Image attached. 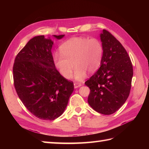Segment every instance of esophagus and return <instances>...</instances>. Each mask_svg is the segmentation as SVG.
<instances>
[{
  "mask_svg": "<svg viewBox=\"0 0 149 149\" xmlns=\"http://www.w3.org/2000/svg\"><path fill=\"white\" fill-rule=\"evenodd\" d=\"M74 85L75 88H77L79 87H80L82 84H81V83H75L74 84Z\"/></svg>",
  "mask_w": 149,
  "mask_h": 149,
  "instance_id": "esophagus-1",
  "label": "esophagus"
}]
</instances>
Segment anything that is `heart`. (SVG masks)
<instances>
[{
  "instance_id": "b5f03b06",
  "label": "heart",
  "mask_w": 149,
  "mask_h": 149,
  "mask_svg": "<svg viewBox=\"0 0 149 149\" xmlns=\"http://www.w3.org/2000/svg\"><path fill=\"white\" fill-rule=\"evenodd\" d=\"M61 52L53 54V62L60 74L66 79L71 78L74 64V77L78 81L86 77L87 72L93 74L100 67L103 56V47L99 40L74 37L60 47Z\"/></svg>"
}]
</instances>
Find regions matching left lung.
Returning <instances> with one entry per match:
<instances>
[{
    "label": "left lung",
    "instance_id": "1",
    "mask_svg": "<svg viewBox=\"0 0 149 149\" xmlns=\"http://www.w3.org/2000/svg\"><path fill=\"white\" fill-rule=\"evenodd\" d=\"M100 36L103 47L100 67L85 84L90 89V106L98 113L111 115L127 99L133 68L126 50L113 34L104 29Z\"/></svg>",
    "mask_w": 149,
    "mask_h": 149
}]
</instances>
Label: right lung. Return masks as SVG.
Masks as SVG:
<instances>
[{
    "label": "right lung",
    "mask_w": 149,
    "mask_h": 149,
    "mask_svg": "<svg viewBox=\"0 0 149 149\" xmlns=\"http://www.w3.org/2000/svg\"><path fill=\"white\" fill-rule=\"evenodd\" d=\"M63 35H54L61 39ZM53 42L43 35L31 39L16 56L14 86L26 108L37 118L53 120L61 116L74 91V83L63 77L53 62Z\"/></svg>",
    "instance_id": "1"
}]
</instances>
